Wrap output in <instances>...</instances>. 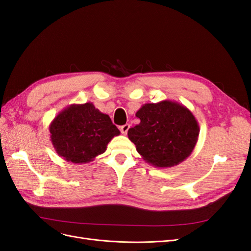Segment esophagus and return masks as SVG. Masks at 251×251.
Masks as SVG:
<instances>
[{"instance_id": "esophagus-1", "label": "esophagus", "mask_w": 251, "mask_h": 251, "mask_svg": "<svg viewBox=\"0 0 251 251\" xmlns=\"http://www.w3.org/2000/svg\"><path fill=\"white\" fill-rule=\"evenodd\" d=\"M128 128H130V125H128V124L121 126H120V132L123 133L124 135H126V134L127 133V131H128Z\"/></svg>"}]
</instances>
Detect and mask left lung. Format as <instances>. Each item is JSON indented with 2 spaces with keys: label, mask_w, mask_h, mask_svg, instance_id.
<instances>
[{
  "label": "left lung",
  "mask_w": 251,
  "mask_h": 251,
  "mask_svg": "<svg viewBox=\"0 0 251 251\" xmlns=\"http://www.w3.org/2000/svg\"><path fill=\"white\" fill-rule=\"evenodd\" d=\"M140 124L127 131L142 159L158 169L178 165L192 154L200 127L191 110L173 100L144 103L136 112Z\"/></svg>",
  "instance_id": "obj_1"
}]
</instances>
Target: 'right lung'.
<instances>
[{
    "label": "right lung",
    "mask_w": 251,
    "mask_h": 251,
    "mask_svg": "<svg viewBox=\"0 0 251 251\" xmlns=\"http://www.w3.org/2000/svg\"><path fill=\"white\" fill-rule=\"evenodd\" d=\"M49 132L57 155L77 164L93 161L120 134L109 115L96 109L92 102L68 105L51 121Z\"/></svg>",
    "instance_id": "add662e5"
}]
</instances>
